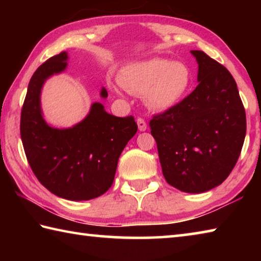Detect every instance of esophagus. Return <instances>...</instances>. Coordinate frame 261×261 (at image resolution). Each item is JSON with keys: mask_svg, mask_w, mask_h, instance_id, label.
I'll use <instances>...</instances> for the list:
<instances>
[{"mask_svg": "<svg viewBox=\"0 0 261 261\" xmlns=\"http://www.w3.org/2000/svg\"><path fill=\"white\" fill-rule=\"evenodd\" d=\"M137 125H138L139 131H146V129H147L146 122H145L143 118H140V117L137 120Z\"/></svg>", "mask_w": 261, "mask_h": 261, "instance_id": "obj_1", "label": "esophagus"}]
</instances>
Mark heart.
Segmentation results:
<instances>
[{
	"instance_id": "1",
	"label": "heart",
	"mask_w": 261,
	"mask_h": 261,
	"mask_svg": "<svg viewBox=\"0 0 261 261\" xmlns=\"http://www.w3.org/2000/svg\"><path fill=\"white\" fill-rule=\"evenodd\" d=\"M118 83L132 93L144 94L147 107L162 113L176 107L187 96L192 85V72L183 62L151 57L122 67Z\"/></svg>"
}]
</instances>
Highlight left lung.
Returning a JSON list of instances; mask_svg holds the SVG:
<instances>
[{"mask_svg":"<svg viewBox=\"0 0 261 261\" xmlns=\"http://www.w3.org/2000/svg\"><path fill=\"white\" fill-rule=\"evenodd\" d=\"M198 86L149 126L168 184L188 193L218 187L231 173L246 134L244 106L235 79L219 62L191 50Z\"/></svg>","mask_w":261,"mask_h":261,"instance_id":"obj_1","label":"left lung"}]
</instances>
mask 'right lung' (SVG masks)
<instances>
[{"label":"right lung","mask_w":261,"mask_h":261,"mask_svg":"<svg viewBox=\"0 0 261 261\" xmlns=\"http://www.w3.org/2000/svg\"><path fill=\"white\" fill-rule=\"evenodd\" d=\"M68 60L62 51L33 73L21 109L20 137L31 169L43 187L63 199L90 200L112 187L118 158L138 126L132 116H114L100 102L92 103L87 116L71 127L48 124L41 109L42 86L67 69ZM100 96H108L105 87Z\"/></svg>","instance_id":"1"}]
</instances>
